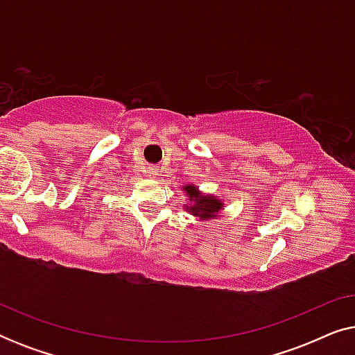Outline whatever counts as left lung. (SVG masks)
<instances>
[{"instance_id":"8db88e82","label":"left lung","mask_w":355,"mask_h":355,"mask_svg":"<svg viewBox=\"0 0 355 355\" xmlns=\"http://www.w3.org/2000/svg\"><path fill=\"white\" fill-rule=\"evenodd\" d=\"M184 191L187 192L189 200L192 202V205L187 207V210L192 215L198 216L200 220H211V218L218 216L223 207L221 200H218L213 196H202L196 186H184Z\"/></svg>"}]
</instances>
